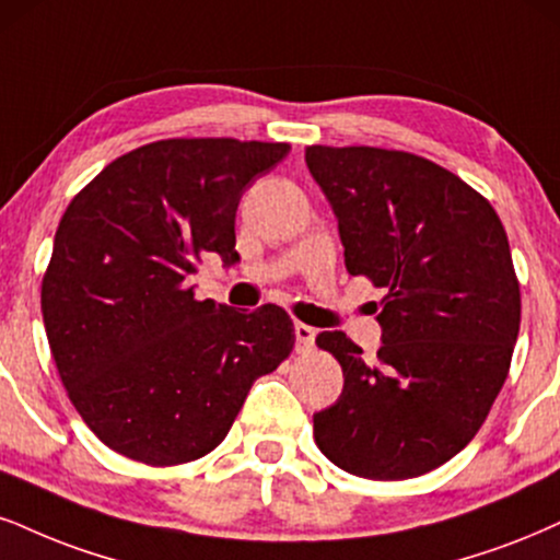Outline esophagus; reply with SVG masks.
<instances>
[{"mask_svg":"<svg viewBox=\"0 0 560 560\" xmlns=\"http://www.w3.org/2000/svg\"><path fill=\"white\" fill-rule=\"evenodd\" d=\"M314 340H316V329L303 322H295V345H299V350L312 348Z\"/></svg>","mask_w":560,"mask_h":560,"instance_id":"esophagus-1","label":"esophagus"}]
</instances>
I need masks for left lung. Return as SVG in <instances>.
Segmentation results:
<instances>
[{"label": "left lung", "mask_w": 560, "mask_h": 560, "mask_svg": "<svg viewBox=\"0 0 560 560\" xmlns=\"http://www.w3.org/2000/svg\"><path fill=\"white\" fill-rule=\"evenodd\" d=\"M306 165L348 272L386 288L376 358L337 329L316 337L345 376L316 446L350 475L418 478L470 444L506 382L522 319L506 231L472 186L402 150L312 144Z\"/></svg>", "instance_id": "obj_1"}]
</instances>
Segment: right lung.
<instances>
[{"label":"right lung","mask_w":560,"mask_h":560,"mask_svg":"<svg viewBox=\"0 0 560 560\" xmlns=\"http://www.w3.org/2000/svg\"><path fill=\"white\" fill-rule=\"evenodd\" d=\"M291 144L161 140L116 158L61 215L40 285L61 384L124 457L182 465L231 431L259 376L291 355V316L197 301L205 252L236 265V210Z\"/></svg>","instance_id":"obj_1"}]
</instances>
